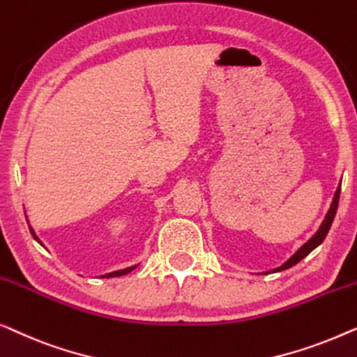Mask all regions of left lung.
Returning <instances> with one entry per match:
<instances>
[{"mask_svg": "<svg viewBox=\"0 0 357 357\" xmlns=\"http://www.w3.org/2000/svg\"><path fill=\"white\" fill-rule=\"evenodd\" d=\"M340 192H341V183L338 184V188H336V192H335V195H333V202H331L328 212H327V215H325V220L322 222V225H320V228L317 229V233H315V234L312 236V238H310V239L307 241V243L301 245V248H299L298 250H296V252H294L293 255H291V257H289L288 260H286V262H284L283 265H281V267L270 270V272H265L264 275L275 273V272H281V270L291 268V267H293V265L301 262V260H303L304 257H307V255H309L310 252H312V250H314L315 248H319V245L324 243V239L327 238V234H328V231H330L331 223H333V218H335V215H336V210H338Z\"/></svg>", "mask_w": 357, "mask_h": 357, "instance_id": "8db88e82", "label": "left lung"}]
</instances>
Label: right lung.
Instances as JSON below:
<instances>
[{
	"label": "right lung",
	"instance_id": "1",
	"mask_svg": "<svg viewBox=\"0 0 357 357\" xmlns=\"http://www.w3.org/2000/svg\"><path fill=\"white\" fill-rule=\"evenodd\" d=\"M30 233H32V236H33V239L37 241V243H40L42 244V241L38 239V236L35 234V231L30 228ZM43 245V244H42ZM137 267V265H132V267H128V268H123V270H116V272H112V273H105L103 275V278H113V277H121V275H126V273H129V272H132V270Z\"/></svg>",
	"mask_w": 357,
	"mask_h": 357
}]
</instances>
